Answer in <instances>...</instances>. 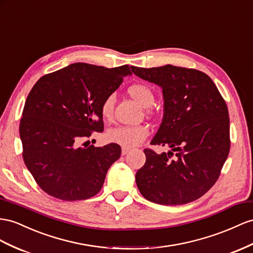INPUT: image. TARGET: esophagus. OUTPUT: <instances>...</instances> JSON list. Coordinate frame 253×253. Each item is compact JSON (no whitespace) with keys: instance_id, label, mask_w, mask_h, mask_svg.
Instances as JSON below:
<instances>
[{"instance_id":"1","label":"esophagus","mask_w":253,"mask_h":253,"mask_svg":"<svg viewBox=\"0 0 253 253\" xmlns=\"http://www.w3.org/2000/svg\"><path fill=\"white\" fill-rule=\"evenodd\" d=\"M130 150H131L130 147H124V146H123V147H122V154H123V155H126L127 153L130 152Z\"/></svg>"}]
</instances>
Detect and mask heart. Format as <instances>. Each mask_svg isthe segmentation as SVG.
<instances>
[{
    "mask_svg": "<svg viewBox=\"0 0 253 253\" xmlns=\"http://www.w3.org/2000/svg\"><path fill=\"white\" fill-rule=\"evenodd\" d=\"M128 94L143 108L151 107L155 101V95L150 86L145 84H133L128 88ZM115 103L114 95H109L101 105V114L106 120H110L113 115ZM150 133L146 125L119 126L109 130L107 137L110 142L124 147H133L141 144Z\"/></svg>",
    "mask_w": 253,
    "mask_h": 253,
    "instance_id": "1",
    "label": "heart"
}]
</instances>
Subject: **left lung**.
Here are the masks:
<instances>
[{"label": "left lung", "mask_w": 253, "mask_h": 253, "mask_svg": "<svg viewBox=\"0 0 253 253\" xmlns=\"http://www.w3.org/2000/svg\"><path fill=\"white\" fill-rule=\"evenodd\" d=\"M130 68L163 89L164 118L151 144L171 148L161 154L144 150L146 161L135 174L138 189L156 204L192 202L216 183L228 158L226 103L215 83L200 70L173 65Z\"/></svg>", "instance_id": "obj_1"}]
</instances>
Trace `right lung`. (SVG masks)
I'll return each mask as SVG.
<instances>
[{
	"mask_svg": "<svg viewBox=\"0 0 253 253\" xmlns=\"http://www.w3.org/2000/svg\"><path fill=\"white\" fill-rule=\"evenodd\" d=\"M128 65L107 68L75 63L38 80L20 121L23 160L41 188L64 201L98 193L121 146L82 147L80 139L101 132V105L130 76Z\"/></svg>",
	"mask_w": 253,
	"mask_h": 253,
	"instance_id": "right-lung-1",
	"label": "right lung"
}]
</instances>
